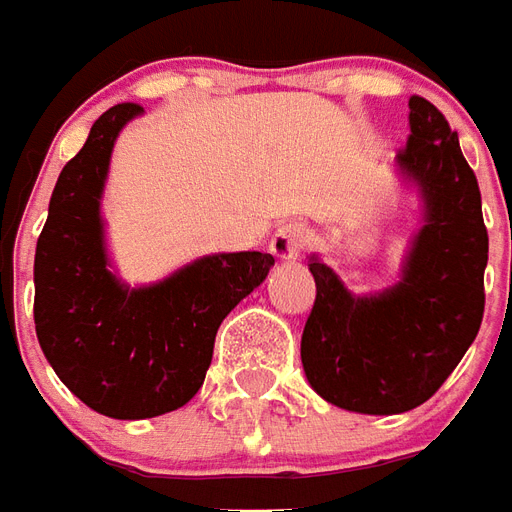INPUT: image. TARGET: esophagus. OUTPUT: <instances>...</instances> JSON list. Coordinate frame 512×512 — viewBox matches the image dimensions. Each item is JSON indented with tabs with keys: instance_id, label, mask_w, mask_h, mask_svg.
Here are the masks:
<instances>
[{
	"instance_id": "esophagus-1",
	"label": "esophagus",
	"mask_w": 512,
	"mask_h": 512,
	"mask_svg": "<svg viewBox=\"0 0 512 512\" xmlns=\"http://www.w3.org/2000/svg\"><path fill=\"white\" fill-rule=\"evenodd\" d=\"M307 242V229L302 224H286L280 226L278 232L272 234V242H270V251L275 259L280 261H291L297 259L299 251L305 248Z\"/></svg>"
}]
</instances>
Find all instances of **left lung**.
Instances as JSON below:
<instances>
[{
  "instance_id": "1",
  "label": "left lung",
  "mask_w": 512,
  "mask_h": 512,
  "mask_svg": "<svg viewBox=\"0 0 512 512\" xmlns=\"http://www.w3.org/2000/svg\"><path fill=\"white\" fill-rule=\"evenodd\" d=\"M410 137L397 153L402 183L416 188L421 226L394 286L353 294L310 256L315 305L302 332L307 383L326 402L394 416L424 405L478 337L489 234L480 188L445 115L410 96Z\"/></svg>"
}]
</instances>
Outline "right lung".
<instances>
[{
  "label": "right lung",
  "instance_id": "obj_1",
  "mask_svg": "<svg viewBox=\"0 0 512 512\" xmlns=\"http://www.w3.org/2000/svg\"><path fill=\"white\" fill-rule=\"evenodd\" d=\"M140 105L96 118L61 169L34 253V329L64 386L107 418L140 421L178 410L205 383L215 332L261 286L270 253H213L167 278L129 286L107 256L102 194L118 134Z\"/></svg>",
  "mask_w": 512,
  "mask_h": 512
}]
</instances>
